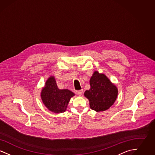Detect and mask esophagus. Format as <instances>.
Instances as JSON below:
<instances>
[{
    "instance_id": "34e87169",
    "label": "esophagus",
    "mask_w": 155,
    "mask_h": 155,
    "mask_svg": "<svg viewBox=\"0 0 155 155\" xmlns=\"http://www.w3.org/2000/svg\"><path fill=\"white\" fill-rule=\"evenodd\" d=\"M76 92H77V95H78L79 96H81V95L83 94L84 91H83V90L82 89V90H80V91H77Z\"/></svg>"
}]
</instances>
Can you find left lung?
I'll return each mask as SVG.
<instances>
[{"label": "left lung", "mask_w": 155, "mask_h": 155, "mask_svg": "<svg viewBox=\"0 0 155 155\" xmlns=\"http://www.w3.org/2000/svg\"><path fill=\"white\" fill-rule=\"evenodd\" d=\"M91 88L84 92L90 108L97 112L109 109L116 101L118 89L103 73L95 71L90 78Z\"/></svg>", "instance_id": "1"}]
</instances>
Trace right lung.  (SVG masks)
I'll use <instances>...</instances> for the list:
<instances>
[{
	"mask_svg": "<svg viewBox=\"0 0 155 155\" xmlns=\"http://www.w3.org/2000/svg\"><path fill=\"white\" fill-rule=\"evenodd\" d=\"M74 95L73 92L67 89H59L53 75L48 78L41 92L45 106L54 113H61L66 110L70 99Z\"/></svg>",
	"mask_w": 155,
	"mask_h": 155,
	"instance_id": "add662e5",
	"label": "right lung"
}]
</instances>
